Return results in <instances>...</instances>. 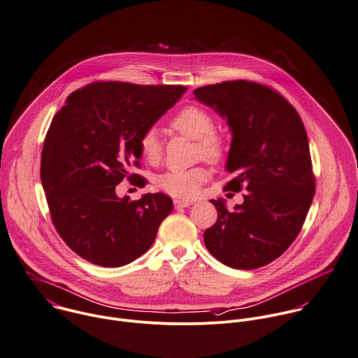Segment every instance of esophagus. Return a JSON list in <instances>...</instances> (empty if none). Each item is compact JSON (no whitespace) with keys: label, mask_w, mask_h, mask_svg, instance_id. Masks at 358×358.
Instances as JSON below:
<instances>
[{"label":"esophagus","mask_w":358,"mask_h":358,"mask_svg":"<svg viewBox=\"0 0 358 358\" xmlns=\"http://www.w3.org/2000/svg\"><path fill=\"white\" fill-rule=\"evenodd\" d=\"M173 204H175V208H176V210H180V208H186V207L192 206V201L176 199V200H173Z\"/></svg>","instance_id":"1"}]
</instances>
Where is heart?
<instances>
[{
  "label": "heart",
  "instance_id": "b5f03b06",
  "mask_svg": "<svg viewBox=\"0 0 358 358\" xmlns=\"http://www.w3.org/2000/svg\"><path fill=\"white\" fill-rule=\"evenodd\" d=\"M171 127L185 137L196 140L194 154L197 158L207 161H218L224 154V138L214 127L215 122L210 112L200 106L183 108L171 122ZM140 152L143 158L157 165L162 159L164 147L157 130H147L140 138ZM208 171L203 166L192 169L169 171L158 179V186L168 194L179 199H194L203 186L208 180Z\"/></svg>",
  "mask_w": 358,
  "mask_h": 358
}]
</instances>
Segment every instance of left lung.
Segmentation results:
<instances>
[{"label":"left lung","mask_w":358,"mask_h":358,"mask_svg":"<svg viewBox=\"0 0 358 358\" xmlns=\"http://www.w3.org/2000/svg\"><path fill=\"white\" fill-rule=\"evenodd\" d=\"M193 94L231 130L225 169L236 178L227 187L248 190L234 211L224 199L211 200L218 218L204 232L206 248L232 268L268 264L296 238L315 194L302 120L280 94L252 81H225Z\"/></svg>","instance_id":"obj_1"}]
</instances>
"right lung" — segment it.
<instances>
[{
    "mask_svg": "<svg viewBox=\"0 0 358 358\" xmlns=\"http://www.w3.org/2000/svg\"><path fill=\"white\" fill-rule=\"evenodd\" d=\"M186 92L182 85L94 83L73 92L45 138L41 179L52 221L83 259L120 267L144 255L173 208L164 193L131 201L116 186L141 159L140 138ZM145 180V179H144Z\"/></svg>",
    "mask_w": 358,
    "mask_h": 358,
    "instance_id": "obj_1",
    "label": "right lung"
}]
</instances>
